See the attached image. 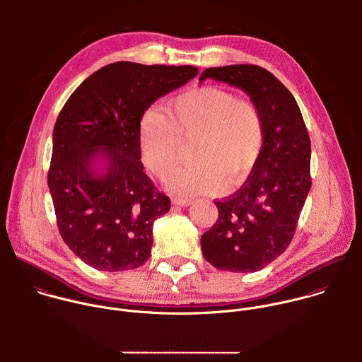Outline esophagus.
I'll return each instance as SVG.
<instances>
[{"label":"esophagus","mask_w":362,"mask_h":362,"mask_svg":"<svg viewBox=\"0 0 362 362\" xmlns=\"http://www.w3.org/2000/svg\"><path fill=\"white\" fill-rule=\"evenodd\" d=\"M175 204H179V206H183V208H186V206H189V204H192V199H187V197H175L173 200H172Z\"/></svg>","instance_id":"34e87169"}]
</instances>
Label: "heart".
<instances>
[{
	"instance_id": "obj_1",
	"label": "heart",
	"mask_w": 362,
	"mask_h": 362,
	"mask_svg": "<svg viewBox=\"0 0 362 362\" xmlns=\"http://www.w3.org/2000/svg\"><path fill=\"white\" fill-rule=\"evenodd\" d=\"M193 137V163L172 175L169 189L180 196L222 194L246 182L259 163L265 124L253 101L218 86L187 90L166 110L151 107L140 117L141 159L162 180L177 163L182 139Z\"/></svg>"
}]
</instances>
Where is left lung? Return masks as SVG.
<instances>
[{
	"mask_svg": "<svg viewBox=\"0 0 362 362\" xmlns=\"http://www.w3.org/2000/svg\"><path fill=\"white\" fill-rule=\"evenodd\" d=\"M214 78L243 90L265 124L262 158L238 192L216 200V223L202 235L204 259L221 271L256 272L289 246L311 189V140L292 93L253 64L206 69Z\"/></svg>",
	"mask_w": 362,
	"mask_h": 362,
	"instance_id": "obj_1",
	"label": "left lung"
}]
</instances>
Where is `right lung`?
Instances as JSON below:
<instances>
[{
  "label": "right lung",
  "instance_id": "obj_1",
  "mask_svg": "<svg viewBox=\"0 0 362 362\" xmlns=\"http://www.w3.org/2000/svg\"><path fill=\"white\" fill-rule=\"evenodd\" d=\"M193 66L117 62L69 97L53 132L48 187L63 240L97 271L146 264L153 222L170 209L140 162L141 115L197 76Z\"/></svg>",
  "mask_w": 362,
  "mask_h": 362
}]
</instances>
